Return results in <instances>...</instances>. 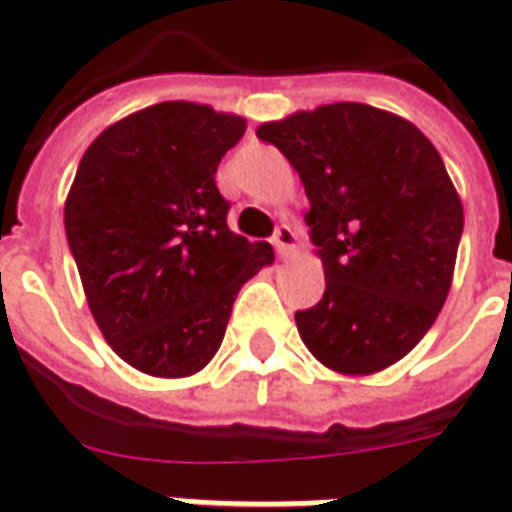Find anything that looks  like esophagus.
<instances>
[{
  "mask_svg": "<svg viewBox=\"0 0 512 512\" xmlns=\"http://www.w3.org/2000/svg\"><path fill=\"white\" fill-rule=\"evenodd\" d=\"M295 231H292V228L286 226V223H281V226H275V231H273V245H275V250H278V253H281V256H286V253H289V250L295 248Z\"/></svg>",
  "mask_w": 512,
  "mask_h": 512,
  "instance_id": "esophagus-1",
  "label": "esophagus"
}]
</instances>
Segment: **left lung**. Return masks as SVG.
I'll return each mask as SVG.
<instances>
[{
	"instance_id": "obj_1",
	"label": "left lung",
	"mask_w": 512,
	"mask_h": 512,
	"mask_svg": "<svg viewBox=\"0 0 512 512\" xmlns=\"http://www.w3.org/2000/svg\"><path fill=\"white\" fill-rule=\"evenodd\" d=\"M308 195L325 295L295 311L311 355L372 375L419 344L452 284L463 206L444 159L413 123L369 104H325L262 123Z\"/></svg>"
}]
</instances>
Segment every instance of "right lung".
I'll return each mask as SVG.
<instances>
[{
  "label": "right lung",
  "mask_w": 512,
  "mask_h": 512,
  "mask_svg": "<svg viewBox=\"0 0 512 512\" xmlns=\"http://www.w3.org/2000/svg\"><path fill=\"white\" fill-rule=\"evenodd\" d=\"M242 134L239 115L165 101L104 129L76 168L68 248L104 339L146 375L204 369L242 284L273 262L228 228L215 184Z\"/></svg>",
  "instance_id": "obj_1"
}]
</instances>
